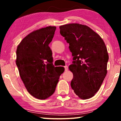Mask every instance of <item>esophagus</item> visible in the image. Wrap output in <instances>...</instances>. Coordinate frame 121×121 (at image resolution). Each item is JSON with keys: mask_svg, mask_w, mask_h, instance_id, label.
<instances>
[{"mask_svg": "<svg viewBox=\"0 0 121 121\" xmlns=\"http://www.w3.org/2000/svg\"><path fill=\"white\" fill-rule=\"evenodd\" d=\"M64 67H65V71H67V70H68V66H67V65H65V66Z\"/></svg>", "mask_w": 121, "mask_h": 121, "instance_id": "1", "label": "esophagus"}]
</instances>
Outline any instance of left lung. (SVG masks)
<instances>
[{"instance_id":"left-lung-1","label":"left lung","mask_w":121,"mask_h":121,"mask_svg":"<svg viewBox=\"0 0 121 121\" xmlns=\"http://www.w3.org/2000/svg\"><path fill=\"white\" fill-rule=\"evenodd\" d=\"M60 34L69 43L73 56L69 69L73 73L70 85L82 99L93 97L107 74V48L99 35L86 26L71 23L60 26Z\"/></svg>"}]
</instances>
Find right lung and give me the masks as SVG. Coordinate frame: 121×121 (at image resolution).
<instances>
[{"label": "right lung", "mask_w": 121, "mask_h": 121, "mask_svg": "<svg viewBox=\"0 0 121 121\" xmlns=\"http://www.w3.org/2000/svg\"><path fill=\"white\" fill-rule=\"evenodd\" d=\"M56 26H47L31 32L17 46L16 64L24 86L30 95L46 99L54 92L63 67L53 65L52 52L48 45Z\"/></svg>", "instance_id": "right-lung-1"}]
</instances>
